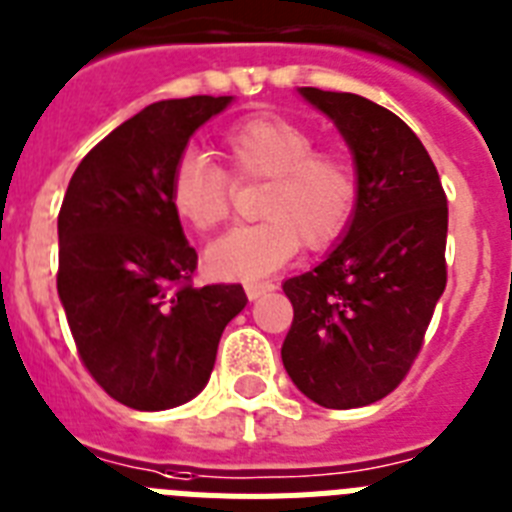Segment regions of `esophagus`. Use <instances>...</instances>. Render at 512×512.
<instances>
[{"instance_id": "esophagus-1", "label": "esophagus", "mask_w": 512, "mask_h": 512, "mask_svg": "<svg viewBox=\"0 0 512 512\" xmlns=\"http://www.w3.org/2000/svg\"><path fill=\"white\" fill-rule=\"evenodd\" d=\"M273 283H244V291H247V299L250 301H255V299H260L262 293H268V291H273Z\"/></svg>"}]
</instances>
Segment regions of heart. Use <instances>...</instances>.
<instances>
[{"instance_id":"b5f03b06","label":"heart","mask_w":512,"mask_h":512,"mask_svg":"<svg viewBox=\"0 0 512 512\" xmlns=\"http://www.w3.org/2000/svg\"><path fill=\"white\" fill-rule=\"evenodd\" d=\"M229 172L201 151H185L170 175V203L195 231L224 224L234 182H265L257 198L262 221L237 226L213 242L206 265L229 281H257L283 268L301 242L327 247L350 224L358 203V170L342 151L317 149V136L288 118L262 115L231 126L221 139Z\"/></svg>"}]
</instances>
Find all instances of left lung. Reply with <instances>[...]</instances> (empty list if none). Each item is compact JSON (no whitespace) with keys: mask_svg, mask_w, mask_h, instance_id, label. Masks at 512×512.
Returning <instances> with one entry per match:
<instances>
[{"mask_svg":"<svg viewBox=\"0 0 512 512\" xmlns=\"http://www.w3.org/2000/svg\"><path fill=\"white\" fill-rule=\"evenodd\" d=\"M348 141L358 203L327 260L288 278L281 358L301 394L330 410L379 402L415 363L446 288L448 203L407 123L350 92L301 87Z\"/></svg>","mask_w":512,"mask_h":512,"instance_id":"8db88e82","label":"left lung"}]
</instances>
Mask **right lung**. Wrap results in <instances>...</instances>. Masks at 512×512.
I'll return each instance as SVG.
<instances>
[{"label": "right lung", "mask_w": 512, "mask_h": 512, "mask_svg": "<svg viewBox=\"0 0 512 512\" xmlns=\"http://www.w3.org/2000/svg\"><path fill=\"white\" fill-rule=\"evenodd\" d=\"M231 97L154 102L71 175L59 211V299L79 358L115 402L157 412L201 394L239 283L195 288L198 255L170 203L177 159Z\"/></svg>", "instance_id": "obj_1"}]
</instances>
